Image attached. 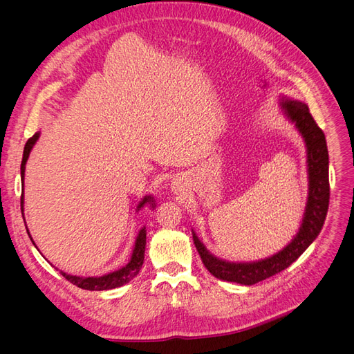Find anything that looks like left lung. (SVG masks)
I'll return each instance as SVG.
<instances>
[{"instance_id":"8db88e82","label":"left lung","mask_w":354,"mask_h":354,"mask_svg":"<svg viewBox=\"0 0 354 354\" xmlns=\"http://www.w3.org/2000/svg\"><path fill=\"white\" fill-rule=\"evenodd\" d=\"M279 106L286 120L295 125L306 143L308 194L301 224L291 242H288L281 251L250 263H234L218 259L207 250V246L192 229L194 242L203 266L217 279L241 285H254L285 270L312 245L325 223L329 205V156L325 134L315 122L306 103L286 99L282 95Z\"/></svg>"}]
</instances>
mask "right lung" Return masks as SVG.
<instances>
[{"label": "right lung", "mask_w": 354, "mask_h": 354, "mask_svg": "<svg viewBox=\"0 0 354 354\" xmlns=\"http://www.w3.org/2000/svg\"><path fill=\"white\" fill-rule=\"evenodd\" d=\"M38 137H39V133H35L25 145L22 165H20V177H22V183H24V180H25L26 160L29 158V153L32 151V147H34V145L37 143ZM24 203H25V199H24V195H22V198H20V208H22V214H24ZM146 203H147L149 207H151V209H153L156 207L155 198L152 195H147L140 202H138L136 211H140L146 205ZM24 220H25V217H24ZM26 230H28V227H26ZM28 234H29V238H30L29 230H28ZM30 241H32V243L35 245L34 239L30 238ZM145 250H146V226H143L140 230H138L136 242H134V246H133V252H131V257H130V261H128L124 267H121V269H118V270H115L112 273H108V274L93 276V277L73 276V274H68L65 272H60V273L71 283L77 285L78 288H82V289H88V291H106V289L120 288V286L130 282L131 279H134V277L138 274V272H140L142 266H143V261H145Z\"/></svg>", "instance_id": "1"}]
</instances>
